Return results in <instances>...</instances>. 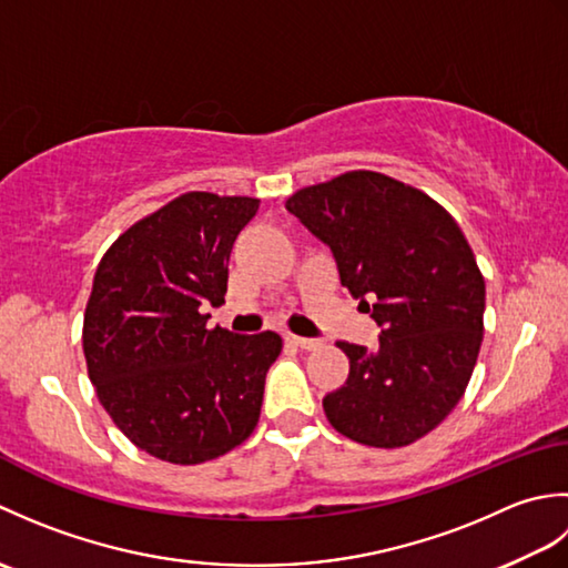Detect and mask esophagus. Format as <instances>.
I'll return each instance as SVG.
<instances>
[{
    "instance_id": "34e87169",
    "label": "esophagus",
    "mask_w": 568,
    "mask_h": 568,
    "mask_svg": "<svg viewBox=\"0 0 568 568\" xmlns=\"http://www.w3.org/2000/svg\"><path fill=\"white\" fill-rule=\"evenodd\" d=\"M285 342L300 346V348H317L320 342L317 339H305V336H295V334H285Z\"/></svg>"
}]
</instances>
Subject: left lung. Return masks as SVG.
<instances>
[{
	"label": "left lung",
	"mask_w": 568,
	"mask_h": 568,
	"mask_svg": "<svg viewBox=\"0 0 568 568\" xmlns=\"http://www.w3.org/2000/svg\"><path fill=\"white\" fill-rule=\"evenodd\" d=\"M285 207L383 329L376 352L336 342L348 378L324 395L329 425L376 449L422 439L462 400L484 342L486 281L464 232L425 192L373 171L297 190Z\"/></svg>",
	"instance_id": "obj_1"
}]
</instances>
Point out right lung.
<instances>
[{
	"mask_svg": "<svg viewBox=\"0 0 568 568\" xmlns=\"http://www.w3.org/2000/svg\"><path fill=\"white\" fill-rule=\"evenodd\" d=\"M256 197L185 192L106 248L84 307L82 352L102 407L124 437L161 462L195 466L256 429L275 332L207 329L229 253Z\"/></svg>",
	"mask_w": 568,
	"mask_h": 568,
	"instance_id": "right-lung-1",
	"label": "right lung"
}]
</instances>
